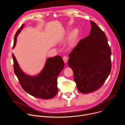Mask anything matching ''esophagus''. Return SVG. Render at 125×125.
<instances>
[{"mask_svg": "<svg viewBox=\"0 0 125 125\" xmlns=\"http://www.w3.org/2000/svg\"><path fill=\"white\" fill-rule=\"evenodd\" d=\"M63 61H64V62H65V63H67V61H68V57H67V56H64L63 57Z\"/></svg>", "mask_w": 125, "mask_h": 125, "instance_id": "obj_1", "label": "esophagus"}]
</instances>
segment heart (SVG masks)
Instances as JSON below:
<instances>
[{
  "label": "heart",
  "mask_w": 125,
  "mask_h": 125,
  "mask_svg": "<svg viewBox=\"0 0 125 125\" xmlns=\"http://www.w3.org/2000/svg\"><path fill=\"white\" fill-rule=\"evenodd\" d=\"M79 36V31L77 29H73L71 32L69 37L68 44L70 46H74L78 40Z\"/></svg>",
  "instance_id": "heart-1"
}]
</instances>
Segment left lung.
<instances>
[{"label":"left lung","mask_w":125,"mask_h":125,"mask_svg":"<svg viewBox=\"0 0 125 125\" xmlns=\"http://www.w3.org/2000/svg\"><path fill=\"white\" fill-rule=\"evenodd\" d=\"M90 34L73 49L68 61L78 91L88 94L105 83L111 70L110 47L105 33L92 21Z\"/></svg>","instance_id":"1"}]
</instances>
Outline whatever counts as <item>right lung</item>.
I'll use <instances>...</instances> for the list:
<instances>
[{
  "instance_id": "right-lung-1",
  "label": "right lung",
  "mask_w": 125,
  "mask_h": 125,
  "mask_svg": "<svg viewBox=\"0 0 125 125\" xmlns=\"http://www.w3.org/2000/svg\"><path fill=\"white\" fill-rule=\"evenodd\" d=\"M25 26L23 24L16 32L13 48L17 42V38ZM14 73L18 79L23 90L30 95L44 99L54 97L58 93L57 77L64 67V62L61 56H55L46 59L41 72L34 76L25 73L21 69L15 56L12 53Z\"/></svg>"
}]
</instances>
